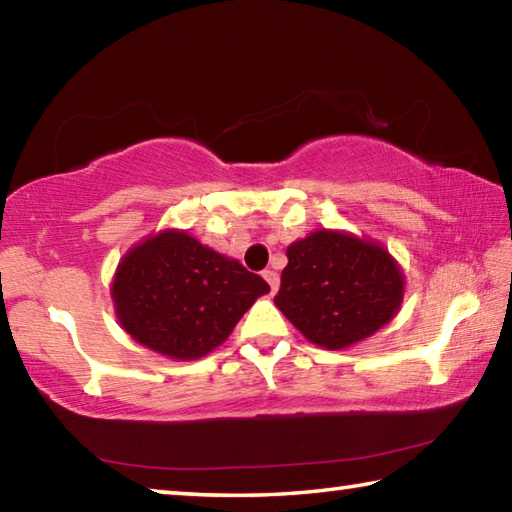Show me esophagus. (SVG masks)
I'll list each match as a JSON object with an SVG mask.
<instances>
[{
	"label": "esophagus",
	"mask_w": 512,
	"mask_h": 512,
	"mask_svg": "<svg viewBox=\"0 0 512 512\" xmlns=\"http://www.w3.org/2000/svg\"><path fill=\"white\" fill-rule=\"evenodd\" d=\"M264 280L268 282V287H271L273 293L277 291V287H280V275H277L275 271H271V268H268V271H264Z\"/></svg>",
	"instance_id": "esophagus-1"
}]
</instances>
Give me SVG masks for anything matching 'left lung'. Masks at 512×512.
Here are the masks:
<instances>
[{
    "label": "left lung",
    "instance_id": "left-lung-1",
    "mask_svg": "<svg viewBox=\"0 0 512 512\" xmlns=\"http://www.w3.org/2000/svg\"><path fill=\"white\" fill-rule=\"evenodd\" d=\"M287 257L275 305L320 348H350L400 311L404 273L377 241L316 230Z\"/></svg>",
    "mask_w": 512,
    "mask_h": 512
}]
</instances>
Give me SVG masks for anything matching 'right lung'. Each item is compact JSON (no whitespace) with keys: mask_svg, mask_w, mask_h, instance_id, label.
Segmentation results:
<instances>
[{"mask_svg":"<svg viewBox=\"0 0 512 512\" xmlns=\"http://www.w3.org/2000/svg\"><path fill=\"white\" fill-rule=\"evenodd\" d=\"M268 291L237 259L183 230H162L128 250L110 289L121 327L144 348L178 361L219 348Z\"/></svg>","mask_w":512,"mask_h":512,"instance_id":"1","label":"right lung"}]
</instances>
